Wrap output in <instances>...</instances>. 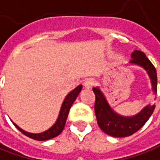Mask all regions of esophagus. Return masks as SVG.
<instances>
[{"label":"esophagus","mask_w":160,"mask_h":160,"mask_svg":"<svg viewBox=\"0 0 160 160\" xmlns=\"http://www.w3.org/2000/svg\"><path fill=\"white\" fill-rule=\"evenodd\" d=\"M94 85V81L92 79H88V80H85V82H84V87L86 88H91Z\"/></svg>","instance_id":"esophagus-1"}]
</instances>
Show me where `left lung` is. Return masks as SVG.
<instances>
[{
    "instance_id": "8db88e82",
    "label": "left lung",
    "mask_w": 160,
    "mask_h": 160,
    "mask_svg": "<svg viewBox=\"0 0 160 160\" xmlns=\"http://www.w3.org/2000/svg\"><path fill=\"white\" fill-rule=\"evenodd\" d=\"M131 64L144 67L148 72L152 80L153 92L156 94L157 72L152 62L149 60L148 58L145 56L143 52L138 50H135L131 53ZM93 91L95 94L94 112L97 119V123L102 131L112 137L123 138L134 134L148 121L155 108V105H148L134 117H122L113 111V109L109 107L104 94L98 88H94Z\"/></svg>"
}]
</instances>
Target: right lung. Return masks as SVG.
Listing matches in <instances>:
<instances>
[{
  "label": "right lung",
  "mask_w": 160,
  "mask_h": 160,
  "mask_svg": "<svg viewBox=\"0 0 160 160\" xmlns=\"http://www.w3.org/2000/svg\"><path fill=\"white\" fill-rule=\"evenodd\" d=\"M81 88H82V86L80 85V86H78L76 88L73 89L72 91H71L69 94L66 95V97L64 100L63 103H62L61 109H60V112H59V115H58L57 121L54 123V125L52 126L46 131L42 132V133H38V134H34V133H30V132H27L25 130H22L21 128H19L18 126L16 125V123L13 122L14 125L16 126V128L20 130L22 134H24L27 137L32 138V139L38 140V141H44V140L51 139V138H53L57 137L64 130L65 125H66V119H67V117H68L69 110H70L73 102L75 101L77 96L80 94Z\"/></svg>",
  "instance_id": "right-lung-1"
}]
</instances>
